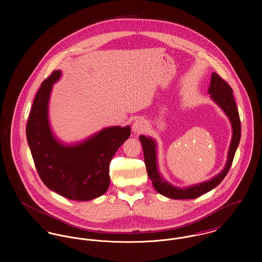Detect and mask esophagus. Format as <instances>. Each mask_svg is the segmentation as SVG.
<instances>
[{"mask_svg":"<svg viewBox=\"0 0 262 262\" xmlns=\"http://www.w3.org/2000/svg\"><path fill=\"white\" fill-rule=\"evenodd\" d=\"M145 129H146V123L144 120L137 119L136 121H134V123L132 125V131L134 133H136V134L142 133Z\"/></svg>","mask_w":262,"mask_h":262,"instance_id":"obj_1","label":"esophagus"}]
</instances>
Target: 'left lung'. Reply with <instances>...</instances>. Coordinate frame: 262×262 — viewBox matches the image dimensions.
Here are the masks:
<instances>
[{
	"mask_svg": "<svg viewBox=\"0 0 262 262\" xmlns=\"http://www.w3.org/2000/svg\"><path fill=\"white\" fill-rule=\"evenodd\" d=\"M232 93V89L224 79L221 78L220 75H217L216 73H213L211 76V82L208 94L210 95V98L222 109V111L228 117L232 127V139L228 150L227 161L224 168L220 173H218L209 181L187 187H179L171 185L159 172L156 141L149 136H139V140L143 147L146 170L152 182V185L157 192L166 198L174 200L195 199L219 186V184H221V182L224 180L231 167L235 152L237 150L241 138V124L239 113L237 110L236 103Z\"/></svg>",
	"mask_w": 262,
	"mask_h": 262,
	"instance_id": "left-lung-1",
	"label": "left lung"
}]
</instances>
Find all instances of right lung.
Instances as JSON below:
<instances>
[{
	"label": "right lung",
	"instance_id": "right-lung-1",
	"mask_svg": "<svg viewBox=\"0 0 262 262\" xmlns=\"http://www.w3.org/2000/svg\"><path fill=\"white\" fill-rule=\"evenodd\" d=\"M60 77L61 71H54L42 82L29 115L27 141L46 187L70 200L91 201L108 190L110 161L130 137L131 129L112 126L76 143L60 141L51 129L48 115L51 91Z\"/></svg>",
	"mask_w": 262,
	"mask_h": 262
}]
</instances>
